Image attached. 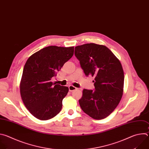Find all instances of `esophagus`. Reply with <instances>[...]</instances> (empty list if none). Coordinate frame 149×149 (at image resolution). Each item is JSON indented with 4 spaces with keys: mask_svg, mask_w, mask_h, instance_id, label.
<instances>
[{
    "mask_svg": "<svg viewBox=\"0 0 149 149\" xmlns=\"http://www.w3.org/2000/svg\"><path fill=\"white\" fill-rule=\"evenodd\" d=\"M76 88H77L76 87H75L74 86H73L72 85H70L69 86V90L70 92H73V91L76 90Z\"/></svg>",
    "mask_w": 149,
    "mask_h": 149,
    "instance_id": "1",
    "label": "esophagus"
}]
</instances>
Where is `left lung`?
Masks as SVG:
<instances>
[{"label":"left lung","instance_id":"8db88e82","mask_svg":"<svg viewBox=\"0 0 149 149\" xmlns=\"http://www.w3.org/2000/svg\"><path fill=\"white\" fill-rule=\"evenodd\" d=\"M74 55L85 75L95 77L94 90L83 91L80 107L93 118L103 119L122 99L125 78L122 65L110 49L95 43L75 47Z\"/></svg>","mask_w":149,"mask_h":149}]
</instances>
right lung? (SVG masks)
<instances>
[{
	"label": "right lung",
	"instance_id": "1",
	"mask_svg": "<svg viewBox=\"0 0 149 149\" xmlns=\"http://www.w3.org/2000/svg\"><path fill=\"white\" fill-rule=\"evenodd\" d=\"M74 47H46L26 61L20 84L22 99L27 109L39 120L56 116L62 107L69 88L56 84L52 78L73 56Z\"/></svg>",
	"mask_w": 149,
	"mask_h": 149
}]
</instances>
